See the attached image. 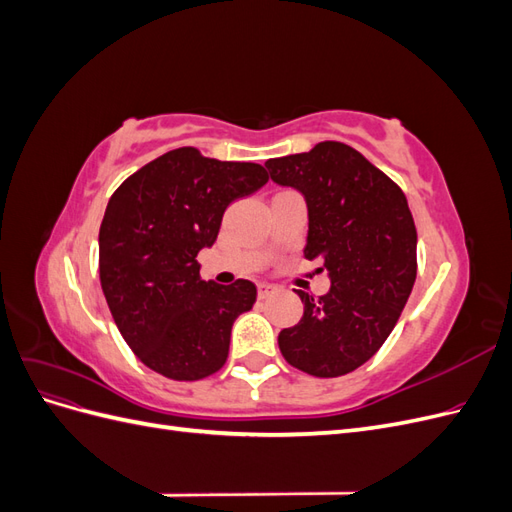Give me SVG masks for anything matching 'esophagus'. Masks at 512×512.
<instances>
[{"label":"esophagus","instance_id":"obj_1","mask_svg":"<svg viewBox=\"0 0 512 512\" xmlns=\"http://www.w3.org/2000/svg\"><path fill=\"white\" fill-rule=\"evenodd\" d=\"M277 288L273 286V284H265V282H262V284H258V297L260 299H267L269 297V294H273Z\"/></svg>","mask_w":512,"mask_h":512}]
</instances>
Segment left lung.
Instances as JSON below:
<instances>
[{
  "label": "left lung",
  "instance_id": "1",
  "mask_svg": "<svg viewBox=\"0 0 512 512\" xmlns=\"http://www.w3.org/2000/svg\"><path fill=\"white\" fill-rule=\"evenodd\" d=\"M271 179L303 194L305 258L324 262L331 288L303 290V318L277 337L284 359L309 376L361 367L391 335L416 280V228L399 185L335 141L265 162Z\"/></svg>",
  "mask_w": 512,
  "mask_h": 512
}]
</instances>
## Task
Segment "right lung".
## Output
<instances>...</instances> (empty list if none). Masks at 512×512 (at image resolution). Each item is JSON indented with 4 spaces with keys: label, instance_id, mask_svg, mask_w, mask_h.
<instances>
[{
    "label": "right lung",
    "instance_id": "1",
    "mask_svg": "<svg viewBox=\"0 0 512 512\" xmlns=\"http://www.w3.org/2000/svg\"><path fill=\"white\" fill-rule=\"evenodd\" d=\"M269 181L252 162L181 147L145 164L111 196L100 226V284L119 333L149 369L200 380L222 369L230 331L256 286L200 280L198 252L218 239L232 200Z\"/></svg>",
    "mask_w": 512,
    "mask_h": 512
}]
</instances>
